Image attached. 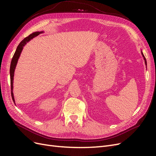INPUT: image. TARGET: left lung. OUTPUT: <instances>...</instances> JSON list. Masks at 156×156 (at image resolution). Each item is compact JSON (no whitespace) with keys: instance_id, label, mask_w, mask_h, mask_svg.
<instances>
[{"instance_id":"8db88e82","label":"left lung","mask_w":156,"mask_h":156,"mask_svg":"<svg viewBox=\"0 0 156 156\" xmlns=\"http://www.w3.org/2000/svg\"><path fill=\"white\" fill-rule=\"evenodd\" d=\"M142 55H143V57H144V60H145V64H146V58H145V57H144V55H143V53H142Z\"/></svg>"}]
</instances>
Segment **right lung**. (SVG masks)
<instances>
[{"label": "right lung", "mask_w": 156, "mask_h": 156, "mask_svg": "<svg viewBox=\"0 0 156 156\" xmlns=\"http://www.w3.org/2000/svg\"><path fill=\"white\" fill-rule=\"evenodd\" d=\"M42 32H33V33H32L31 34H30L29 36H27V37H25V38L23 39L20 42V44H19V45L17 46L15 53H14V55L13 56V58H12L11 64H10V83H11V95H12V100H13L14 103H15V100H14L13 94V82L14 72H15V69H16V64L17 63L18 58H19V57H20V56L21 55V51H22L23 48V46H24L27 44V42L30 41L31 39L33 38V37H34L36 36L39 35L40 34H41V33H42Z\"/></svg>", "instance_id": "1"}]
</instances>
